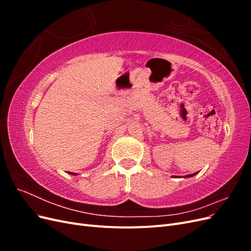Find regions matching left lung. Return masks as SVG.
Segmentation results:
<instances>
[{
    "instance_id": "1",
    "label": "left lung",
    "mask_w": 251,
    "mask_h": 251,
    "mask_svg": "<svg viewBox=\"0 0 251 251\" xmlns=\"http://www.w3.org/2000/svg\"><path fill=\"white\" fill-rule=\"evenodd\" d=\"M198 173H194V174H189V175H186V176H183V178H191V177H194L195 175H197Z\"/></svg>"
}]
</instances>
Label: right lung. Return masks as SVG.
<instances>
[{"label":"right lung","mask_w":251,"mask_h":251,"mask_svg":"<svg viewBox=\"0 0 251 251\" xmlns=\"http://www.w3.org/2000/svg\"><path fill=\"white\" fill-rule=\"evenodd\" d=\"M69 174H71V175H76L75 173H69Z\"/></svg>","instance_id":"add662e5"}]
</instances>
